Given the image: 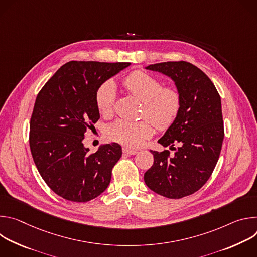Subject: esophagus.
<instances>
[{"instance_id": "1", "label": "esophagus", "mask_w": 257, "mask_h": 257, "mask_svg": "<svg viewBox=\"0 0 257 257\" xmlns=\"http://www.w3.org/2000/svg\"><path fill=\"white\" fill-rule=\"evenodd\" d=\"M123 153L128 155V156H134V155L137 154V151L131 150V149H128V148H123Z\"/></svg>"}]
</instances>
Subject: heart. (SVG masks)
Listing matches in <instances>:
<instances>
[{
  "instance_id": "obj_1",
  "label": "heart",
  "mask_w": 257,
  "mask_h": 257,
  "mask_svg": "<svg viewBox=\"0 0 257 257\" xmlns=\"http://www.w3.org/2000/svg\"><path fill=\"white\" fill-rule=\"evenodd\" d=\"M122 84L133 96L142 101L141 116L146 118L132 122L117 119L106 128L108 139L128 148H138L142 142L159 130L169 129L176 121L182 105V95L175 86H163V82L144 71H134L127 75ZM116 99V87L113 82L101 83L95 91L94 100L98 112L109 116Z\"/></svg>"
}]
</instances>
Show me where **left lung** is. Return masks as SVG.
Listing matches in <instances>:
<instances>
[{
	"instance_id": "1",
	"label": "left lung",
	"mask_w": 257,
	"mask_h": 257,
	"mask_svg": "<svg viewBox=\"0 0 257 257\" xmlns=\"http://www.w3.org/2000/svg\"><path fill=\"white\" fill-rule=\"evenodd\" d=\"M146 69L162 72L176 82L182 105L159 140L165 148L171 145L175 154L152 151L154 165L145 172L144 182L156 193L179 199L198 191L218 161L225 136L221 96L205 73L191 63L163 62Z\"/></svg>"
}]
</instances>
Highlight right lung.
<instances>
[{"instance_id":"right-lung-1","label":"right lung","mask_w":257,"mask_h":257,"mask_svg":"<svg viewBox=\"0 0 257 257\" xmlns=\"http://www.w3.org/2000/svg\"><path fill=\"white\" fill-rule=\"evenodd\" d=\"M129 65L68 62L36 96L29 124L30 152L47 185L64 199L87 202L111 182L121 145L106 144L91 154L82 140L99 119L96 88Z\"/></svg>"}]
</instances>
